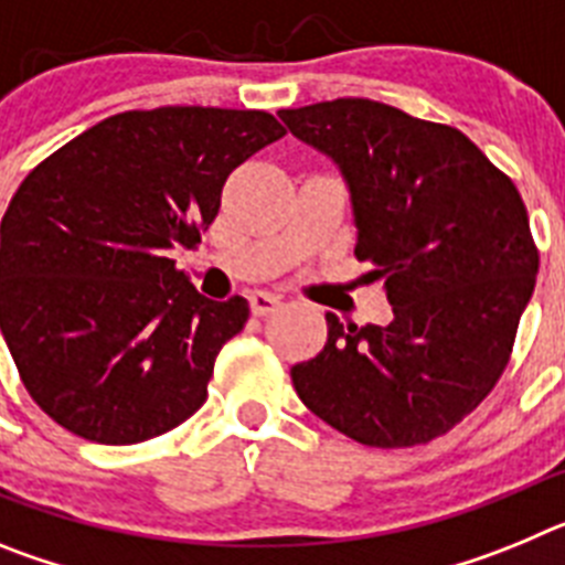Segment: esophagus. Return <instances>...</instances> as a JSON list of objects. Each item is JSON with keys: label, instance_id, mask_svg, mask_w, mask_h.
Wrapping results in <instances>:
<instances>
[{"label": "esophagus", "instance_id": "1", "mask_svg": "<svg viewBox=\"0 0 565 565\" xmlns=\"http://www.w3.org/2000/svg\"><path fill=\"white\" fill-rule=\"evenodd\" d=\"M248 302H252L254 317H266V313L277 311V308L282 306L277 294H268V291H254L252 297H248Z\"/></svg>", "mask_w": 565, "mask_h": 565}]
</instances>
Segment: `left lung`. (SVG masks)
<instances>
[{
	"label": "left lung",
	"instance_id": "left-lung-1",
	"mask_svg": "<svg viewBox=\"0 0 565 565\" xmlns=\"http://www.w3.org/2000/svg\"><path fill=\"white\" fill-rule=\"evenodd\" d=\"M351 186L356 259L384 279L387 326L328 319L326 348L291 367L297 396L364 447L450 433L512 359L541 254L507 172L456 127L367 98L279 109Z\"/></svg>",
	"mask_w": 565,
	"mask_h": 565
}]
</instances>
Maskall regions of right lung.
<instances>
[{
  "label": "right lung",
  "mask_w": 565,
  "mask_h": 565,
  "mask_svg": "<svg viewBox=\"0 0 565 565\" xmlns=\"http://www.w3.org/2000/svg\"><path fill=\"white\" fill-rule=\"evenodd\" d=\"M282 135L263 109H129L24 178L0 226V328L64 430L138 444L201 411L248 302L201 297L169 252L201 243L228 174Z\"/></svg>",
  "instance_id": "add662e5"
}]
</instances>
